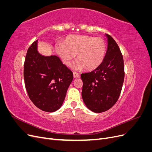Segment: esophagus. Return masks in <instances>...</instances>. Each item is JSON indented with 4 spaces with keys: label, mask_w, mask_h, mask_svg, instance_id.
I'll list each match as a JSON object with an SVG mask.
<instances>
[{
    "label": "esophagus",
    "mask_w": 152,
    "mask_h": 152,
    "mask_svg": "<svg viewBox=\"0 0 152 152\" xmlns=\"http://www.w3.org/2000/svg\"><path fill=\"white\" fill-rule=\"evenodd\" d=\"M73 77H74V78H79V77H80V75L77 72H73Z\"/></svg>",
    "instance_id": "1"
}]
</instances>
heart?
Returning a JSON list of instances; mask_svg holds the SVG:
<instances>
[{"label":"heart","mask_w":152,"mask_h":152,"mask_svg":"<svg viewBox=\"0 0 152 152\" xmlns=\"http://www.w3.org/2000/svg\"><path fill=\"white\" fill-rule=\"evenodd\" d=\"M56 52L65 65L70 66L76 57V69L84 67L87 70H94L103 63L107 45L102 37L87 35H69L63 40V44L56 45Z\"/></svg>","instance_id":"heart-1"}]
</instances>
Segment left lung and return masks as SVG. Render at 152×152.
I'll use <instances>...</instances> for the list:
<instances>
[{"mask_svg":"<svg viewBox=\"0 0 152 152\" xmlns=\"http://www.w3.org/2000/svg\"><path fill=\"white\" fill-rule=\"evenodd\" d=\"M108 40L107 53L103 63L91 72L82 73V97L92 112L102 113L111 108L121 94L124 79L122 54L111 36Z\"/></svg>","mask_w":152,"mask_h":152,"instance_id":"8db88e82","label":"left lung"}]
</instances>
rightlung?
Instances as JSON below:
<instances>
[{
	"mask_svg": "<svg viewBox=\"0 0 152 152\" xmlns=\"http://www.w3.org/2000/svg\"><path fill=\"white\" fill-rule=\"evenodd\" d=\"M38 40L27 50L24 64L25 87L39 109L53 112L60 108L73 80V73L57 56H45L37 50Z\"/></svg>",
	"mask_w": 152,
	"mask_h": 152,
	"instance_id": "right-lung-1",
	"label": "right lung"
}]
</instances>
